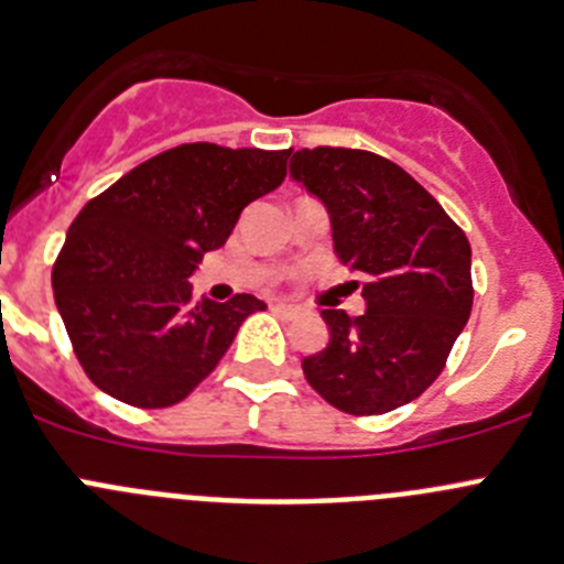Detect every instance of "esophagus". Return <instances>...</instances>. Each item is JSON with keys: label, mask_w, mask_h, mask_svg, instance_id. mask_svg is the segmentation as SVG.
<instances>
[{"label": "esophagus", "mask_w": 564, "mask_h": 564, "mask_svg": "<svg viewBox=\"0 0 564 564\" xmlns=\"http://www.w3.org/2000/svg\"><path fill=\"white\" fill-rule=\"evenodd\" d=\"M270 308H272V312H275V314H281V317H286V319L301 317V308H297V306H289V303H281V301H272Z\"/></svg>", "instance_id": "esophagus-1"}]
</instances>
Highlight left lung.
<instances>
[{
    "label": "left lung",
    "instance_id": "left-lung-1",
    "mask_svg": "<svg viewBox=\"0 0 564 564\" xmlns=\"http://www.w3.org/2000/svg\"><path fill=\"white\" fill-rule=\"evenodd\" d=\"M289 174L332 216L334 252L365 278V314L326 308L328 345L306 382L351 415L419 399L471 312V250L444 207L395 162L359 149H301ZM357 283V281H354Z\"/></svg>",
    "mask_w": 564,
    "mask_h": 564
}]
</instances>
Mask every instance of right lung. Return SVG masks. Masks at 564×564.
<instances>
[{"label":"right lung","instance_id":"1","mask_svg":"<svg viewBox=\"0 0 564 564\" xmlns=\"http://www.w3.org/2000/svg\"><path fill=\"white\" fill-rule=\"evenodd\" d=\"M289 151L185 143L84 205L53 267V292L86 377L131 408L182 402L267 303L194 301L187 278L238 216L286 176Z\"/></svg>","mask_w":564,"mask_h":564}]
</instances>
